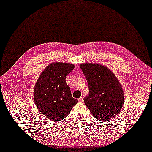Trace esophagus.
<instances>
[{"label": "esophagus", "instance_id": "1", "mask_svg": "<svg viewBox=\"0 0 152 152\" xmlns=\"http://www.w3.org/2000/svg\"><path fill=\"white\" fill-rule=\"evenodd\" d=\"M78 101H79V102H83V98L82 97H80V98L79 99Z\"/></svg>", "mask_w": 152, "mask_h": 152}]
</instances>
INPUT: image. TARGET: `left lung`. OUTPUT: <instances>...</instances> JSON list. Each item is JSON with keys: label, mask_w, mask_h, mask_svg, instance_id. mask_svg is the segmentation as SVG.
Returning <instances> with one entry per match:
<instances>
[{"label": "left lung", "mask_w": 152, "mask_h": 152, "mask_svg": "<svg viewBox=\"0 0 152 152\" xmlns=\"http://www.w3.org/2000/svg\"><path fill=\"white\" fill-rule=\"evenodd\" d=\"M80 69L87 80L89 94L85 104L98 120L112 119L124 104L123 88L114 74L104 66L85 63Z\"/></svg>", "instance_id": "obj_1"}]
</instances>
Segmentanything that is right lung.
<instances>
[{
  "label": "right lung",
  "instance_id": "right-lung-1",
  "mask_svg": "<svg viewBox=\"0 0 152 152\" xmlns=\"http://www.w3.org/2000/svg\"><path fill=\"white\" fill-rule=\"evenodd\" d=\"M74 69L69 63L55 62L44 70L34 89L39 110L51 121H60L68 115L78 101L72 97L66 77Z\"/></svg>",
  "mask_w": 152,
  "mask_h": 152
}]
</instances>
